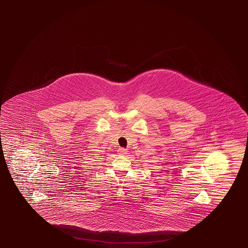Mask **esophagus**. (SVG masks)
<instances>
[{
    "mask_svg": "<svg viewBox=\"0 0 248 248\" xmlns=\"http://www.w3.org/2000/svg\"><path fill=\"white\" fill-rule=\"evenodd\" d=\"M117 152L119 155H124L127 154V150L126 149H124V148H120V149H118Z\"/></svg>",
    "mask_w": 248,
    "mask_h": 248,
    "instance_id": "obj_1",
    "label": "esophagus"
}]
</instances>
